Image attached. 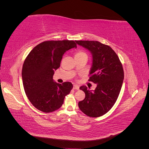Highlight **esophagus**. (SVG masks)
Listing matches in <instances>:
<instances>
[{
	"label": "esophagus",
	"mask_w": 149,
	"mask_h": 149,
	"mask_svg": "<svg viewBox=\"0 0 149 149\" xmlns=\"http://www.w3.org/2000/svg\"><path fill=\"white\" fill-rule=\"evenodd\" d=\"M73 89H76V90H78L79 89V86L77 85V84H74L73 85Z\"/></svg>",
	"instance_id": "obj_1"
}]
</instances>
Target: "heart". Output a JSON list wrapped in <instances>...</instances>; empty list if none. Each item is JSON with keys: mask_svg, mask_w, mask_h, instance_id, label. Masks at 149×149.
<instances>
[{"mask_svg": "<svg viewBox=\"0 0 149 149\" xmlns=\"http://www.w3.org/2000/svg\"><path fill=\"white\" fill-rule=\"evenodd\" d=\"M87 56L86 53L84 52H78L76 53L75 56Z\"/></svg>", "mask_w": 149, "mask_h": 149, "instance_id": "b5f03b06", "label": "heart"}]
</instances>
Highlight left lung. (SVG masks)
Returning <instances> with one entry per match:
<instances>
[{"label": "left lung", "mask_w": 149, "mask_h": 149, "mask_svg": "<svg viewBox=\"0 0 149 149\" xmlns=\"http://www.w3.org/2000/svg\"><path fill=\"white\" fill-rule=\"evenodd\" d=\"M92 55L89 81L97 84L94 90L86 86L79 88L85 93L78 102L79 109L92 118L100 117L109 111L116 102L124 78L123 65L118 56L109 46L97 41H76Z\"/></svg>", "instance_id": "obj_1"}]
</instances>
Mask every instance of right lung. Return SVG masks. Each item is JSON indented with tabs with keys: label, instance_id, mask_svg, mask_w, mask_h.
<instances>
[{
	"label": "right lung",
	"instance_id": "1",
	"mask_svg": "<svg viewBox=\"0 0 149 149\" xmlns=\"http://www.w3.org/2000/svg\"><path fill=\"white\" fill-rule=\"evenodd\" d=\"M76 47L73 40L46 41L34 47L26 58L22 71V81L26 96L37 109L51 112L63 104L73 84L58 83L53 76L60 66L64 53Z\"/></svg>",
	"mask_w": 149,
	"mask_h": 149
}]
</instances>
